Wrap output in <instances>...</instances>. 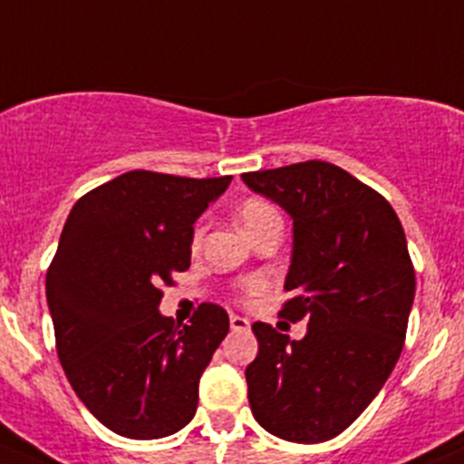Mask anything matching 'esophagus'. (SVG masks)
I'll list each match as a JSON object with an SVG mask.
<instances>
[{
    "instance_id": "1",
    "label": "esophagus",
    "mask_w": 464,
    "mask_h": 464,
    "mask_svg": "<svg viewBox=\"0 0 464 464\" xmlns=\"http://www.w3.org/2000/svg\"><path fill=\"white\" fill-rule=\"evenodd\" d=\"M228 323H231V330L233 332H246L251 327V323L245 319V316H237V314H231V319H228Z\"/></svg>"
}]
</instances>
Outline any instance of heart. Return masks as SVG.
I'll return each mask as SVG.
<instances>
[{
    "instance_id": "heart-1",
    "label": "heart",
    "mask_w": 464,
    "mask_h": 464,
    "mask_svg": "<svg viewBox=\"0 0 464 464\" xmlns=\"http://www.w3.org/2000/svg\"><path fill=\"white\" fill-rule=\"evenodd\" d=\"M274 215H278V208L260 198H249L245 204L240 206V219H242V227H245V231H251V228L258 227V224L265 222V219L274 218ZM204 231H206L204 224H198V227H195L193 246L202 245ZM265 289H266L265 280H262L260 276H251V278L242 280V285L237 287V294H240L242 301L251 303V301H256L258 296H262V294H265Z\"/></svg>"
}]
</instances>
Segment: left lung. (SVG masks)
Instances as JSON below:
<instances>
[{
	"mask_svg": "<svg viewBox=\"0 0 464 464\" xmlns=\"http://www.w3.org/2000/svg\"><path fill=\"white\" fill-rule=\"evenodd\" d=\"M242 179L292 215V296L280 316L307 321L301 341L254 323L251 411L271 435L325 442L375 400L404 348L415 296L404 228L386 198L334 163L312 159Z\"/></svg>",
	"mask_w": 464,
	"mask_h": 464,
	"instance_id": "left-lung-1",
	"label": "left lung"
}]
</instances>
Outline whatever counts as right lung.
<instances>
[{"label":"right lung","instance_id":"1","mask_svg":"<svg viewBox=\"0 0 464 464\" xmlns=\"http://www.w3.org/2000/svg\"><path fill=\"white\" fill-rule=\"evenodd\" d=\"M231 179L130 170L82 195L64 222L46 271L55 350L82 404L123 438H166L198 411L228 314L202 303L175 325L159 303L190 266L195 219Z\"/></svg>","mask_w":464,"mask_h":464}]
</instances>
